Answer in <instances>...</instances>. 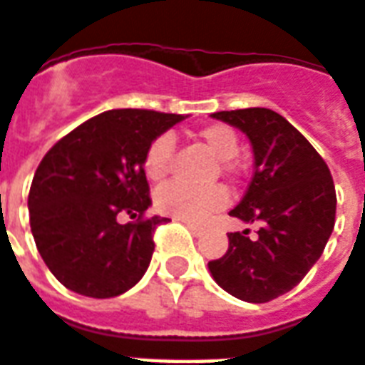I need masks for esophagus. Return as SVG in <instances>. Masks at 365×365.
<instances>
[{"mask_svg": "<svg viewBox=\"0 0 365 365\" xmlns=\"http://www.w3.org/2000/svg\"><path fill=\"white\" fill-rule=\"evenodd\" d=\"M175 221H180V222H183V225H185V227H187V229L191 230V232H193V235H195V237H199V235H201V227H199V225H195V222H191V221H183V219H175Z\"/></svg>", "mask_w": 365, "mask_h": 365, "instance_id": "34e87169", "label": "esophagus"}]
</instances>
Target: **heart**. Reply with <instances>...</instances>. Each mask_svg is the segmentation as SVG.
I'll return each instance as SVG.
<instances>
[{
  "instance_id": "heart-1",
  "label": "heart",
  "mask_w": 365,
  "mask_h": 365,
  "mask_svg": "<svg viewBox=\"0 0 365 365\" xmlns=\"http://www.w3.org/2000/svg\"><path fill=\"white\" fill-rule=\"evenodd\" d=\"M199 140L205 144L209 150L213 152L217 158L221 160L222 172H235V164L230 158L238 154V136L227 125H209L197 133ZM174 154V140L172 136L162 135L154 138L146 154H144V172L146 175L160 182L170 172ZM227 205V193L222 187H205V190H193L183 183H168L156 191V207L158 211L183 221L201 222L209 219L211 215L221 211Z\"/></svg>"
}]
</instances>
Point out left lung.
<instances>
[{
    "instance_id": "obj_1",
    "label": "left lung",
    "mask_w": 365,
    "mask_h": 365,
    "mask_svg": "<svg viewBox=\"0 0 365 365\" xmlns=\"http://www.w3.org/2000/svg\"><path fill=\"white\" fill-rule=\"evenodd\" d=\"M252 144L254 175L230 215L258 222L229 232V250L209 262L222 289L248 303H268L293 289L321 258L334 229L336 191L321 154L279 113L264 107L213 113Z\"/></svg>"
}]
</instances>
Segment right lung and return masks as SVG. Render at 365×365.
<instances>
[{
	"label": "right lung",
	"instance_id": "obj_1",
	"mask_svg": "<svg viewBox=\"0 0 365 365\" xmlns=\"http://www.w3.org/2000/svg\"><path fill=\"white\" fill-rule=\"evenodd\" d=\"M185 117L111 109L62 136L44 154L29 191L31 230L54 277L96 299L117 297L140 282L164 217L144 174L148 144ZM120 214L133 219L123 225Z\"/></svg>",
	"mask_w": 365,
	"mask_h": 365
}]
</instances>
